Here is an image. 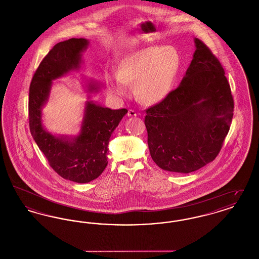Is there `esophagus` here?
<instances>
[{
    "label": "esophagus",
    "instance_id": "obj_1",
    "mask_svg": "<svg viewBox=\"0 0 259 259\" xmlns=\"http://www.w3.org/2000/svg\"><path fill=\"white\" fill-rule=\"evenodd\" d=\"M137 114H138L137 111H134V110H129L128 111V116H132L133 117V116H137Z\"/></svg>",
    "mask_w": 259,
    "mask_h": 259
}]
</instances>
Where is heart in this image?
<instances>
[{
    "label": "heart",
    "instance_id": "obj_1",
    "mask_svg": "<svg viewBox=\"0 0 259 259\" xmlns=\"http://www.w3.org/2000/svg\"><path fill=\"white\" fill-rule=\"evenodd\" d=\"M180 69L181 56L174 47L136 50L118 63L115 76H106L107 89L112 96L121 98L128 93L126 85L134 84L138 98L147 104H156L171 93Z\"/></svg>",
    "mask_w": 259,
    "mask_h": 259
}]
</instances>
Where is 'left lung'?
<instances>
[{"instance_id":"obj_1","label":"left lung","mask_w":259,"mask_h":259,"mask_svg":"<svg viewBox=\"0 0 259 259\" xmlns=\"http://www.w3.org/2000/svg\"><path fill=\"white\" fill-rule=\"evenodd\" d=\"M179 87L146 111L152 160L169 172H194L214 160L233 118L234 101L221 62L199 38Z\"/></svg>"}]
</instances>
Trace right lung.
<instances>
[{"mask_svg":"<svg viewBox=\"0 0 259 259\" xmlns=\"http://www.w3.org/2000/svg\"><path fill=\"white\" fill-rule=\"evenodd\" d=\"M88 44L87 38L73 37L55 45L37 67L29 92V125L37 147L55 172L78 184L89 183L104 172L110 138L128 111L111 110L87 101L78 135L57 137L44 128L41 109L50 97L52 80L80 68L81 53ZM87 87L88 92H97L100 88L93 81Z\"/></svg>","mask_w":259,"mask_h":259,"instance_id":"add662e5","label":"right lung"}]
</instances>
